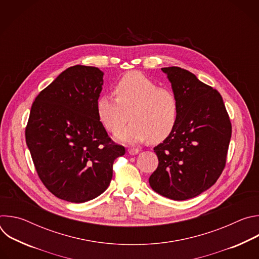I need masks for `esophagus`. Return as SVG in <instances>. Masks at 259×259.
I'll return each instance as SVG.
<instances>
[{
    "instance_id": "esophagus-1",
    "label": "esophagus",
    "mask_w": 259,
    "mask_h": 259,
    "mask_svg": "<svg viewBox=\"0 0 259 259\" xmlns=\"http://www.w3.org/2000/svg\"><path fill=\"white\" fill-rule=\"evenodd\" d=\"M128 153H129V155L134 156V155H137L139 153V150L138 149H128Z\"/></svg>"
}]
</instances>
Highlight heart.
I'll use <instances>...</instances> for the list:
<instances>
[{
  "label": "heart",
  "mask_w": 259,
  "mask_h": 259,
  "mask_svg": "<svg viewBox=\"0 0 259 259\" xmlns=\"http://www.w3.org/2000/svg\"><path fill=\"white\" fill-rule=\"evenodd\" d=\"M116 98L101 95L96 101V113L101 125L110 133L118 132L128 121L131 123L116 138L127 143H139L150 138L157 143L174 130L179 113L175 94L145 77L131 71L116 84Z\"/></svg>",
  "instance_id": "obj_1"
}]
</instances>
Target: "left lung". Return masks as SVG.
Returning a JSON list of instances; mask_svg holds the SVG:
<instances>
[{
	"label": "left lung",
	"instance_id": "8db88e82",
	"mask_svg": "<svg viewBox=\"0 0 259 259\" xmlns=\"http://www.w3.org/2000/svg\"><path fill=\"white\" fill-rule=\"evenodd\" d=\"M175 94L179 113L172 133L154 147L159 165L151 188L175 201L207 191L223 172L232 124L223 97L194 73L177 66L163 67Z\"/></svg>",
	"mask_w": 259,
	"mask_h": 259
}]
</instances>
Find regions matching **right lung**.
Listing matches in <instances>:
<instances>
[{
  "mask_svg": "<svg viewBox=\"0 0 259 259\" xmlns=\"http://www.w3.org/2000/svg\"><path fill=\"white\" fill-rule=\"evenodd\" d=\"M103 75L94 66H70L31 105L25 139L32 162L44 186L67 202L101 195L112 180L114 161L125 155L97 117Z\"/></svg>",
  "mask_w": 259,
  "mask_h": 259,
  "instance_id": "right-lung-1",
  "label": "right lung"
}]
</instances>
